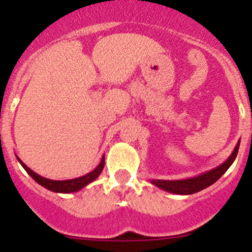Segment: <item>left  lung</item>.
I'll use <instances>...</instances> for the list:
<instances>
[{"mask_svg":"<svg viewBox=\"0 0 252 252\" xmlns=\"http://www.w3.org/2000/svg\"><path fill=\"white\" fill-rule=\"evenodd\" d=\"M239 144H240V142H238V145L235 146L233 154L230 155V157L224 162V163H222L220 167L212 169V171L207 172V173L199 175V177L190 178V179L152 180L151 183L156 185V187L166 190V191L173 192V194H178V195H190V194H194V192L200 191V190L205 189V188L210 187V185H212L213 183L217 182V180L220 179L225 172H227V169L232 166L236 155H238Z\"/></svg>","mask_w":252,"mask_h":252,"instance_id":"1","label":"left lung"}]
</instances>
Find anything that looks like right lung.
<instances>
[{
    "label": "right lung",
    "mask_w": 252,
    "mask_h": 252,
    "mask_svg": "<svg viewBox=\"0 0 252 252\" xmlns=\"http://www.w3.org/2000/svg\"><path fill=\"white\" fill-rule=\"evenodd\" d=\"M18 158V157H17ZM18 161L20 162V164L23 166V168L28 172V174L32 178L36 183H39L40 185H42L46 189L51 190V191H56V192H74L80 190L81 188H84L85 185H88L89 183L94 182L96 178L100 175L101 172H102L103 167H105V157H102L101 159L100 164L94 169L93 172L88 173L86 175H83V177L77 178V179H70V180H51V179H46V178L41 177V175L36 174L35 172H32L29 167L25 166L19 158Z\"/></svg>",
    "instance_id": "right-lung-1"
}]
</instances>
